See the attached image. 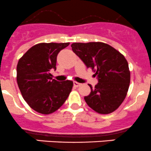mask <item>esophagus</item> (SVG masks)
I'll use <instances>...</instances> for the list:
<instances>
[{
	"instance_id": "esophagus-1",
	"label": "esophagus",
	"mask_w": 151,
	"mask_h": 151,
	"mask_svg": "<svg viewBox=\"0 0 151 151\" xmlns=\"http://www.w3.org/2000/svg\"><path fill=\"white\" fill-rule=\"evenodd\" d=\"M73 85L75 86H76V87H78V86H79L81 85V83H78V82H76V81H74L73 82Z\"/></svg>"
}]
</instances>
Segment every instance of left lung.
Masks as SVG:
<instances>
[{
    "mask_svg": "<svg viewBox=\"0 0 151 151\" xmlns=\"http://www.w3.org/2000/svg\"><path fill=\"white\" fill-rule=\"evenodd\" d=\"M74 53L86 68L98 76V83L84 100L91 109L107 114L119 108L126 98L131 81L128 64L125 56L109 45L101 42L71 45Z\"/></svg>",
    "mask_w": 151,
    "mask_h": 151,
    "instance_id": "8db88e82",
    "label": "left lung"
}]
</instances>
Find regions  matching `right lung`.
I'll return each instance as SVG.
<instances>
[{
	"label": "right lung",
	"mask_w": 151,
	"mask_h": 151,
	"mask_svg": "<svg viewBox=\"0 0 151 151\" xmlns=\"http://www.w3.org/2000/svg\"><path fill=\"white\" fill-rule=\"evenodd\" d=\"M70 42H42L31 47L19 59L17 81L23 99L34 111L50 114L59 109L69 96L72 81L59 82L52 78L56 57Z\"/></svg>",
	"instance_id": "right-lung-1"
}]
</instances>
